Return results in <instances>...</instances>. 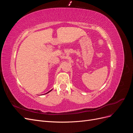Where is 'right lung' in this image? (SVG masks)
I'll use <instances>...</instances> for the list:
<instances>
[{"instance_id":"obj_1","label":"right lung","mask_w":133,"mask_h":133,"mask_svg":"<svg viewBox=\"0 0 133 133\" xmlns=\"http://www.w3.org/2000/svg\"><path fill=\"white\" fill-rule=\"evenodd\" d=\"M51 90H52V89H51V90H50V91H48V92H46V93H45V94H48V92H50V91H51Z\"/></svg>"}]
</instances>
